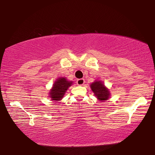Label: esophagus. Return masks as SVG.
Segmentation results:
<instances>
[{
    "label": "esophagus",
    "mask_w": 155,
    "mask_h": 155,
    "mask_svg": "<svg viewBox=\"0 0 155 155\" xmlns=\"http://www.w3.org/2000/svg\"><path fill=\"white\" fill-rule=\"evenodd\" d=\"M76 82H77L78 85H83V84H84V79H78Z\"/></svg>",
    "instance_id": "obj_1"
}]
</instances>
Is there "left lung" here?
I'll return each instance as SVG.
<instances>
[{
	"instance_id": "8db88e82",
	"label": "left lung",
	"mask_w": 155,
	"mask_h": 155,
	"mask_svg": "<svg viewBox=\"0 0 155 155\" xmlns=\"http://www.w3.org/2000/svg\"><path fill=\"white\" fill-rule=\"evenodd\" d=\"M90 87L99 101H105L110 98L111 93L109 90L101 80H94V82L90 84Z\"/></svg>"
}]
</instances>
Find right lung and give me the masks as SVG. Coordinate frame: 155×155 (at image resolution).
I'll return each instance as SVG.
<instances>
[{
    "label": "right lung",
    "mask_w": 155,
    "mask_h": 155,
    "mask_svg": "<svg viewBox=\"0 0 155 155\" xmlns=\"http://www.w3.org/2000/svg\"><path fill=\"white\" fill-rule=\"evenodd\" d=\"M73 84V81H69L66 78L60 77L54 82L51 89L48 92V97L51 101H61L70 87Z\"/></svg>",
    "instance_id": "right-lung-1"
}]
</instances>
